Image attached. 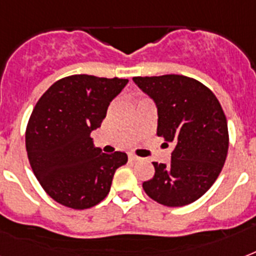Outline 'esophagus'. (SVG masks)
<instances>
[{
  "mask_svg": "<svg viewBox=\"0 0 256 256\" xmlns=\"http://www.w3.org/2000/svg\"><path fill=\"white\" fill-rule=\"evenodd\" d=\"M142 160V158H140V156H132V154L128 156V160H132V162H138V160Z\"/></svg>",
  "mask_w": 256,
  "mask_h": 256,
  "instance_id": "esophagus-1",
  "label": "esophagus"
}]
</instances>
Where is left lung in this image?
Listing matches in <instances>:
<instances>
[{
	"label": "left lung",
	"instance_id": "8db88e82",
	"mask_svg": "<svg viewBox=\"0 0 256 256\" xmlns=\"http://www.w3.org/2000/svg\"><path fill=\"white\" fill-rule=\"evenodd\" d=\"M158 110V136L172 144L168 164L152 162L156 174L144 192L168 207L190 204L216 180L226 162L228 128L223 108L210 88L194 78L166 74L134 77Z\"/></svg>",
	"mask_w": 256,
	"mask_h": 256
}]
</instances>
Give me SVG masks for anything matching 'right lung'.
Wrapping results in <instances>:
<instances>
[{
	"label": "right lung",
	"instance_id": "1",
	"mask_svg": "<svg viewBox=\"0 0 256 256\" xmlns=\"http://www.w3.org/2000/svg\"><path fill=\"white\" fill-rule=\"evenodd\" d=\"M128 80L76 74L50 86L26 128L30 166L46 194L64 206L85 210L108 196L126 152L104 154L90 134Z\"/></svg>",
	"mask_w": 256,
	"mask_h": 256
}]
</instances>
